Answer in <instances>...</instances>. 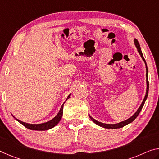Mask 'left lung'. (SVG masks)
<instances>
[{
  "label": "left lung",
  "mask_w": 159,
  "mask_h": 159,
  "mask_svg": "<svg viewBox=\"0 0 159 159\" xmlns=\"http://www.w3.org/2000/svg\"><path fill=\"white\" fill-rule=\"evenodd\" d=\"M134 44H135L136 48H137V50L139 53V55H141V58H142V60H143V62H144L145 65H146V84H147V86H146V95H145V97L144 99H143L142 103L140 105V107H139L138 110L136 111V113L134 114L132 116H131L130 118L126 119L125 121H123L121 122H119V123H117V124H104V123H102V122H99L98 121H97L96 119H94L92 118V117L89 115V116L90 117V119H92V121L95 123L97 125L99 126H102V127L105 128V129H119V128H121V127H124V126L127 125V124H130L132 122L134 119H135L137 116L139 115V114L140 113V111H141V109H142L143 107V104H144L145 102L146 99H147V97H148V87H149V84H148V68H147V65H146V60L144 59V57H143V55L142 54V52H141V48H140V45H139V43L138 42V40H136V39H134Z\"/></svg>",
  "instance_id": "left-lung-1"
}]
</instances>
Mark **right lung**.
I'll return each instance as SVG.
<instances>
[{"instance_id":"add662e5","label":"right lung","mask_w":159,"mask_h":159,"mask_svg":"<svg viewBox=\"0 0 159 159\" xmlns=\"http://www.w3.org/2000/svg\"><path fill=\"white\" fill-rule=\"evenodd\" d=\"M70 94L69 96L67 97V99H66V101L70 98ZM65 103V102H64V104ZM63 104L62 105V107H61L60 108V111L58 112V114L56 115L54 118L52 119H51L50 121H47V122H45V123H43V124H28V123H25V122H23L20 120H19V119L15 118V116H13L15 119H16L17 121L18 122H20L21 124H23V125L26 127L27 129H30V130H35V131H45V130H48V129H50L55 126L57 124L59 123V121H60V119H62V114H63Z\"/></svg>"}]
</instances>
